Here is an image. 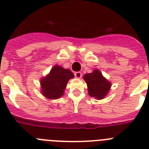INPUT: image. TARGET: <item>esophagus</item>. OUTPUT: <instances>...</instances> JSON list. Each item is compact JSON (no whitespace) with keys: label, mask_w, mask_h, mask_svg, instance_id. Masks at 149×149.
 I'll use <instances>...</instances> for the list:
<instances>
[{"label":"esophagus","mask_w":149,"mask_h":149,"mask_svg":"<svg viewBox=\"0 0 149 149\" xmlns=\"http://www.w3.org/2000/svg\"><path fill=\"white\" fill-rule=\"evenodd\" d=\"M74 76H75L77 78H81L82 77V74H81V72H76L74 73Z\"/></svg>","instance_id":"34e87169"}]
</instances>
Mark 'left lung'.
I'll list each match as a JSON object with an SVG mask.
<instances>
[{"label": "left lung", "instance_id": "8db88e82", "mask_svg": "<svg viewBox=\"0 0 149 149\" xmlns=\"http://www.w3.org/2000/svg\"><path fill=\"white\" fill-rule=\"evenodd\" d=\"M84 79L87 84L89 95L98 99L104 98L111 86L110 83L97 69L93 73L86 74L84 76Z\"/></svg>", "mask_w": 149, "mask_h": 149}]
</instances>
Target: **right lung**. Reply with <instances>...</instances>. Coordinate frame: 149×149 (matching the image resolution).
I'll use <instances>...</instances> for the list:
<instances>
[{"mask_svg": "<svg viewBox=\"0 0 149 149\" xmlns=\"http://www.w3.org/2000/svg\"><path fill=\"white\" fill-rule=\"evenodd\" d=\"M72 77L74 75L70 70L55 65L49 74L41 80L42 94L50 99L59 98L63 95L68 80Z\"/></svg>", "mask_w": 149, "mask_h": 149, "instance_id": "right-lung-1", "label": "right lung"}]
</instances>
